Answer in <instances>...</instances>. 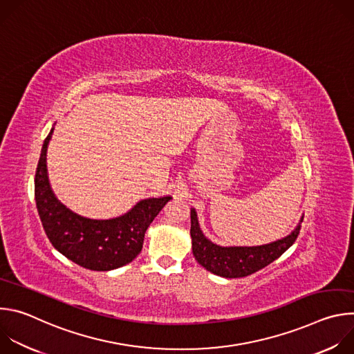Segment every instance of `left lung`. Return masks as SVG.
Masks as SVG:
<instances>
[{
	"label": "left lung",
	"mask_w": 354,
	"mask_h": 354,
	"mask_svg": "<svg viewBox=\"0 0 354 354\" xmlns=\"http://www.w3.org/2000/svg\"><path fill=\"white\" fill-rule=\"evenodd\" d=\"M190 223L192 249L198 265L217 276L236 279L255 273L280 258L295 242L302 218L290 235L261 246H220L213 243L201 232L194 209L190 210Z\"/></svg>",
	"instance_id": "left-lung-1"
}]
</instances>
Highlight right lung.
Returning a JSON list of instances; mask_svg holds the SVG:
<instances>
[{
	"label": "right lung",
	"instance_id": "obj_1",
	"mask_svg": "<svg viewBox=\"0 0 354 354\" xmlns=\"http://www.w3.org/2000/svg\"><path fill=\"white\" fill-rule=\"evenodd\" d=\"M52 129L46 137L35 175L37 213L52 245L74 263L96 272H108L130 263L142 249L149 224L172 198H144L126 214L111 220H91L68 210L48 183L46 153Z\"/></svg>",
	"mask_w": 354,
	"mask_h": 354
}]
</instances>
